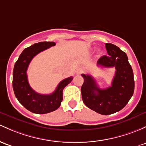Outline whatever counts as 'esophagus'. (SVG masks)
I'll use <instances>...</instances> for the list:
<instances>
[{"mask_svg":"<svg viewBox=\"0 0 146 146\" xmlns=\"http://www.w3.org/2000/svg\"><path fill=\"white\" fill-rule=\"evenodd\" d=\"M83 72H84V69H83L82 67H78V68L77 69L76 73H78V74H81V73H82Z\"/></svg>","mask_w":146,"mask_h":146,"instance_id":"obj_1","label":"esophagus"}]
</instances>
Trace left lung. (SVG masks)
Listing matches in <instances>:
<instances>
[{
  "label": "left lung",
  "mask_w": 146,
  "mask_h": 146,
  "mask_svg": "<svg viewBox=\"0 0 146 146\" xmlns=\"http://www.w3.org/2000/svg\"><path fill=\"white\" fill-rule=\"evenodd\" d=\"M105 48L108 55L98 61V66L115 67L116 73L111 86L100 89L91 76L82 74L84 83L81 87L82 98L84 105L102 115L116 113L125 106L132 98L134 90V74L125 52L118 46L107 43Z\"/></svg>",
  "instance_id": "8db88e82"
}]
</instances>
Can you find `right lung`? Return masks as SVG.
<instances>
[{"label": "right lung", "mask_w": 146, "mask_h": 146, "mask_svg": "<svg viewBox=\"0 0 146 146\" xmlns=\"http://www.w3.org/2000/svg\"><path fill=\"white\" fill-rule=\"evenodd\" d=\"M55 42H39L23 50L14 64L12 86L15 96L19 102L33 113L43 114L53 111L60 107L63 100V89L73 79L69 77L59 83L55 91L50 94H40L31 88L28 83L27 70L29 64L38 53L51 46Z\"/></svg>", "instance_id": "obj_1"}]
</instances>
